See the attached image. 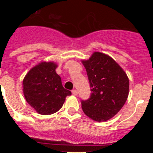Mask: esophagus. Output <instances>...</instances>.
Returning <instances> with one entry per match:
<instances>
[{"instance_id":"obj_1","label":"esophagus","mask_w":153,"mask_h":153,"mask_svg":"<svg viewBox=\"0 0 153 153\" xmlns=\"http://www.w3.org/2000/svg\"><path fill=\"white\" fill-rule=\"evenodd\" d=\"M72 93H73V95L76 96V95H77V94H78V92H77V90H72Z\"/></svg>"}]
</instances>
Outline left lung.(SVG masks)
Segmentation results:
<instances>
[{"mask_svg":"<svg viewBox=\"0 0 153 153\" xmlns=\"http://www.w3.org/2000/svg\"><path fill=\"white\" fill-rule=\"evenodd\" d=\"M82 63L92 92L90 98L81 102L83 113L97 122L107 121L124 106L129 95V78L111 56L102 53L94 52Z\"/></svg>","mask_w":153,"mask_h":153,"instance_id":"obj_1","label":"left lung"}]
</instances>
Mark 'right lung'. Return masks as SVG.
<instances>
[{"label": "right lung", "mask_w": 153, "mask_h": 153, "mask_svg": "<svg viewBox=\"0 0 153 153\" xmlns=\"http://www.w3.org/2000/svg\"><path fill=\"white\" fill-rule=\"evenodd\" d=\"M54 62H40L24 76L23 92L26 101L36 113L51 115L63 106L71 92L64 89L61 78L56 73Z\"/></svg>", "instance_id": "1"}]
</instances>
